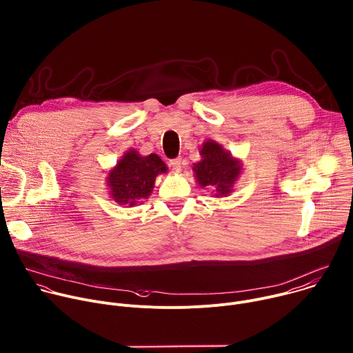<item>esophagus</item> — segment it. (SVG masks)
I'll return each mask as SVG.
<instances>
[{
    "mask_svg": "<svg viewBox=\"0 0 353 353\" xmlns=\"http://www.w3.org/2000/svg\"><path fill=\"white\" fill-rule=\"evenodd\" d=\"M170 165H171L175 171H181V168H182V160H181V159L170 160Z\"/></svg>",
    "mask_w": 353,
    "mask_h": 353,
    "instance_id": "34e87169",
    "label": "esophagus"
}]
</instances>
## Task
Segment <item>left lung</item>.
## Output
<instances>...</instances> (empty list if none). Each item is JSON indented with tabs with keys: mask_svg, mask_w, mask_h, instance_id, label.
<instances>
[{
	"mask_svg": "<svg viewBox=\"0 0 353 353\" xmlns=\"http://www.w3.org/2000/svg\"><path fill=\"white\" fill-rule=\"evenodd\" d=\"M199 153L201 160L192 168L197 183L213 190L214 197L228 196L241 175L242 163L214 140H205Z\"/></svg>",
	"mask_w": 353,
	"mask_h": 353,
	"instance_id": "8db88e82",
	"label": "left lung"
}]
</instances>
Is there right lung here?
<instances>
[{
	"instance_id": "1",
	"label": "right lung",
	"mask_w": 353,
	"mask_h": 353,
	"mask_svg": "<svg viewBox=\"0 0 353 353\" xmlns=\"http://www.w3.org/2000/svg\"><path fill=\"white\" fill-rule=\"evenodd\" d=\"M164 172H167V165L157 154L140 156L130 149L108 172L110 194L118 204L133 207L137 200L152 194L157 175Z\"/></svg>"
}]
</instances>
